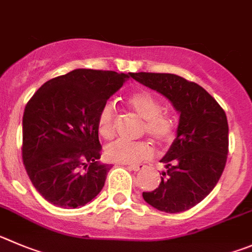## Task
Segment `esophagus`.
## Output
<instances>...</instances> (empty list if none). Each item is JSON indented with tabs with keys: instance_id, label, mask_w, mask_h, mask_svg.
Masks as SVG:
<instances>
[{
	"instance_id": "esophagus-1",
	"label": "esophagus",
	"mask_w": 252,
	"mask_h": 252,
	"mask_svg": "<svg viewBox=\"0 0 252 252\" xmlns=\"http://www.w3.org/2000/svg\"><path fill=\"white\" fill-rule=\"evenodd\" d=\"M128 168L130 169V170H134V171H139V170H142L143 168H144V165H142V164H140V165H128Z\"/></svg>"
}]
</instances>
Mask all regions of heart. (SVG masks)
<instances>
[{
  "mask_svg": "<svg viewBox=\"0 0 252 252\" xmlns=\"http://www.w3.org/2000/svg\"><path fill=\"white\" fill-rule=\"evenodd\" d=\"M128 107L138 117L143 119V133L158 143L171 140L175 130V122L168 113L161 112L163 105L160 100L149 91H137L131 93L126 99ZM115 112L113 104L108 103L100 109L98 115V130L105 139L114 134ZM105 158L113 163L137 164L144 161L152 155V148L147 142L128 143L124 140H115L105 147Z\"/></svg>",
  "mask_w": 252,
  "mask_h": 252,
  "instance_id": "b5f03b06",
  "label": "heart"
}]
</instances>
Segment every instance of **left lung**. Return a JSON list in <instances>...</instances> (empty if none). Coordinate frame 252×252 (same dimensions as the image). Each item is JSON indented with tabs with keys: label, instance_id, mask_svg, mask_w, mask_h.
<instances>
[{
	"label": "left lung",
	"instance_id": "1",
	"mask_svg": "<svg viewBox=\"0 0 252 252\" xmlns=\"http://www.w3.org/2000/svg\"><path fill=\"white\" fill-rule=\"evenodd\" d=\"M130 77L169 99L179 113L176 137L161 158V182L143 192L149 205L182 213L204 200L218 184L229 150L227 118L219 103L194 82L170 73H130Z\"/></svg>",
	"mask_w": 252,
	"mask_h": 252
}]
</instances>
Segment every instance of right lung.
<instances>
[{
    "instance_id": "add662e5",
    "label": "right lung",
    "mask_w": 252,
    "mask_h": 252,
    "mask_svg": "<svg viewBox=\"0 0 252 252\" xmlns=\"http://www.w3.org/2000/svg\"><path fill=\"white\" fill-rule=\"evenodd\" d=\"M130 73L79 68L46 82L22 119V158L48 203L76 209L104 187L110 164L100 163L98 115Z\"/></svg>"
}]
</instances>
